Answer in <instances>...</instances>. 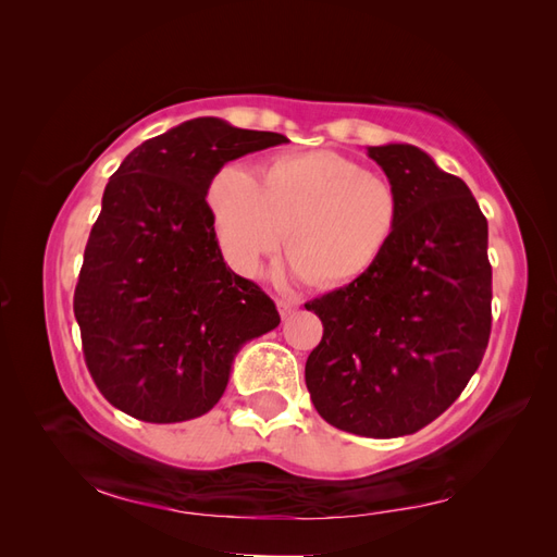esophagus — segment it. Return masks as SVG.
Here are the masks:
<instances>
[{"instance_id":"1","label":"esophagus","mask_w":557,"mask_h":557,"mask_svg":"<svg viewBox=\"0 0 557 557\" xmlns=\"http://www.w3.org/2000/svg\"><path fill=\"white\" fill-rule=\"evenodd\" d=\"M276 307H278V313H281L283 318H288L290 313H295V311H297L299 301H297V299H278V301H276Z\"/></svg>"}]
</instances>
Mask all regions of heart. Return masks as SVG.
<instances>
[{"label":"heart","mask_w":557,"mask_h":557,"mask_svg":"<svg viewBox=\"0 0 557 557\" xmlns=\"http://www.w3.org/2000/svg\"><path fill=\"white\" fill-rule=\"evenodd\" d=\"M207 205L234 272L256 274L288 227L290 272L325 285L376 269L401 225L397 185L336 150L276 156L260 181L242 164H223L209 181Z\"/></svg>","instance_id":"obj_1"}]
</instances>
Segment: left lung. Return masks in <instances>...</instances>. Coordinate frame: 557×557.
I'll list each match as a JSON object with an SVG mask.
<instances>
[{
	"label": "left lung",
	"mask_w": 557,
	"mask_h": 557,
	"mask_svg": "<svg viewBox=\"0 0 557 557\" xmlns=\"http://www.w3.org/2000/svg\"><path fill=\"white\" fill-rule=\"evenodd\" d=\"M401 195V225L367 276L307 309L323 323L305 379L315 411L350 434H413L460 397L491 339L487 221L458 176L409 144L369 146Z\"/></svg>",
	"instance_id": "8db88e82"
}]
</instances>
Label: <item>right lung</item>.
Returning <instances> with one entry per match:
<instances>
[{
	"label": "right lung",
	"mask_w": 557,
	"mask_h": 557,
	"mask_svg": "<svg viewBox=\"0 0 557 557\" xmlns=\"http://www.w3.org/2000/svg\"><path fill=\"white\" fill-rule=\"evenodd\" d=\"M288 139L195 117L137 146L109 178L74 293L83 356L115 409L183 423L223 397L239 348L281 323L232 272L207 188L230 160Z\"/></svg>",
	"instance_id": "1"
}]
</instances>
